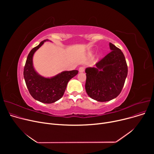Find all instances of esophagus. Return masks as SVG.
I'll return each instance as SVG.
<instances>
[{"label":"esophagus","instance_id":"1","mask_svg":"<svg viewBox=\"0 0 154 154\" xmlns=\"http://www.w3.org/2000/svg\"><path fill=\"white\" fill-rule=\"evenodd\" d=\"M84 70H85V67H80L79 69V72H84Z\"/></svg>","mask_w":154,"mask_h":154}]
</instances>
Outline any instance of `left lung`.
<instances>
[{
    "label": "left lung",
    "mask_w": 154,
    "mask_h": 154,
    "mask_svg": "<svg viewBox=\"0 0 154 154\" xmlns=\"http://www.w3.org/2000/svg\"><path fill=\"white\" fill-rule=\"evenodd\" d=\"M109 54L85 69V91L88 95L99 102L116 98L122 91L128 73L125 56L120 49L109 43Z\"/></svg>",
    "instance_id": "1"
}]
</instances>
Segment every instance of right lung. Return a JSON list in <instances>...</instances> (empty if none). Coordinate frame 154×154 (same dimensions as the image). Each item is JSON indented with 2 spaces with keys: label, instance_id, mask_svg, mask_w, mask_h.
I'll list each match as a JSON object with an SVG mask.
<instances>
[{
  "label": "right lung",
  "instance_id": "1",
  "mask_svg": "<svg viewBox=\"0 0 154 154\" xmlns=\"http://www.w3.org/2000/svg\"><path fill=\"white\" fill-rule=\"evenodd\" d=\"M46 41L49 40H43L29 52L23 69V77L32 97L40 102L52 103L62 98L69 81L78 74L79 71H63L51 78L38 74L33 66V56Z\"/></svg>",
  "mask_w": 154,
  "mask_h": 154
}]
</instances>
